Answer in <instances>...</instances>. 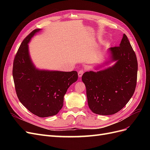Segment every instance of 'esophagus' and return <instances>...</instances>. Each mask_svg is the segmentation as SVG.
Here are the masks:
<instances>
[{
  "mask_svg": "<svg viewBox=\"0 0 150 150\" xmlns=\"http://www.w3.org/2000/svg\"><path fill=\"white\" fill-rule=\"evenodd\" d=\"M84 70L83 69H81V70H80V71H79V72H78V76L79 77V78H81V76H83V74H84Z\"/></svg>",
  "mask_w": 150,
  "mask_h": 150,
  "instance_id": "34e87169",
  "label": "esophagus"
}]
</instances>
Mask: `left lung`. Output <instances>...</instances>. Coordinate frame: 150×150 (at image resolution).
<instances>
[{
    "mask_svg": "<svg viewBox=\"0 0 150 150\" xmlns=\"http://www.w3.org/2000/svg\"><path fill=\"white\" fill-rule=\"evenodd\" d=\"M110 58L104 64L114 65L99 71H88L82 81L88 106L94 113L111 115L125 106L134 93L137 81V56L124 34L120 46L109 48Z\"/></svg>",
    "mask_w": 150,
    "mask_h": 150,
    "instance_id": "left-lung-1",
    "label": "left lung"
}]
</instances>
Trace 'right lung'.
<instances>
[{"instance_id":"obj_1","label":"right lung","mask_w":150,"mask_h":150,"mask_svg":"<svg viewBox=\"0 0 150 150\" xmlns=\"http://www.w3.org/2000/svg\"><path fill=\"white\" fill-rule=\"evenodd\" d=\"M40 30H34L21 43L13 60L12 76L20 102L33 114L44 117L57 115L69 86L78 80L77 71L40 70L32 61L28 44Z\"/></svg>"}]
</instances>
